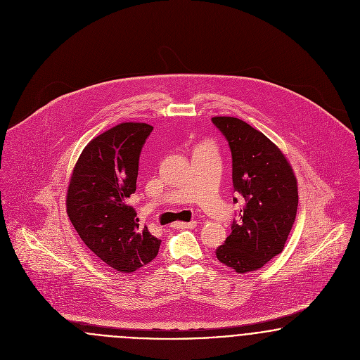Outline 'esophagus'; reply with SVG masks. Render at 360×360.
<instances>
[{
    "label": "esophagus",
    "instance_id": "obj_1",
    "mask_svg": "<svg viewBox=\"0 0 360 360\" xmlns=\"http://www.w3.org/2000/svg\"><path fill=\"white\" fill-rule=\"evenodd\" d=\"M195 226H197V221H190V223L177 221V223H173L174 229H194Z\"/></svg>",
    "mask_w": 360,
    "mask_h": 360
}]
</instances>
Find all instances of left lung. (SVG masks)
I'll return each instance as SVG.
<instances>
[{"label": "left lung", "instance_id": "1", "mask_svg": "<svg viewBox=\"0 0 360 360\" xmlns=\"http://www.w3.org/2000/svg\"><path fill=\"white\" fill-rule=\"evenodd\" d=\"M212 122L229 141L234 191L245 200L216 257L237 273L255 271L284 250L297 217V177L281 150L247 122L231 116Z\"/></svg>", "mask_w": 360, "mask_h": 360}]
</instances>
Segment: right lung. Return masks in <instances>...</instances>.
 Masks as SVG:
<instances>
[{"instance_id": "obj_1", "label": "right lung", "mask_w": 360, "mask_h": 360, "mask_svg": "<svg viewBox=\"0 0 360 360\" xmlns=\"http://www.w3.org/2000/svg\"><path fill=\"white\" fill-rule=\"evenodd\" d=\"M153 129L124 122L93 139L79 156L68 187L66 212L75 230L94 255L122 273L148 264L160 245L129 205L140 153Z\"/></svg>"}]
</instances>
